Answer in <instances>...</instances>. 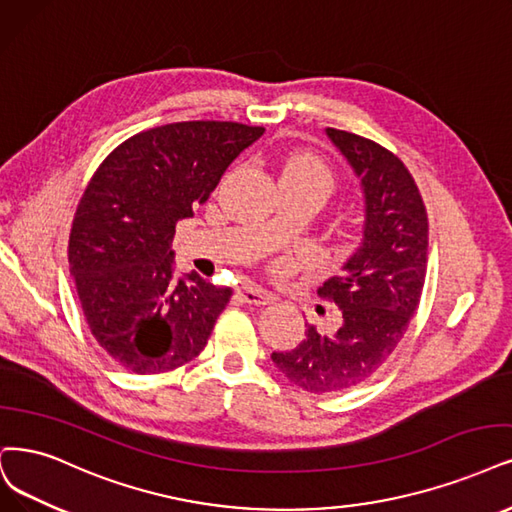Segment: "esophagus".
<instances>
[{
    "mask_svg": "<svg viewBox=\"0 0 512 512\" xmlns=\"http://www.w3.org/2000/svg\"><path fill=\"white\" fill-rule=\"evenodd\" d=\"M238 295L242 297L244 304H249V306H268V304H272V301H274V297L270 293L259 289L257 285H244V287H240Z\"/></svg>",
    "mask_w": 512,
    "mask_h": 512,
    "instance_id": "obj_1",
    "label": "esophagus"
}]
</instances>
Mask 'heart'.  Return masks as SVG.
I'll return each instance as SVG.
<instances>
[{
    "mask_svg": "<svg viewBox=\"0 0 512 512\" xmlns=\"http://www.w3.org/2000/svg\"><path fill=\"white\" fill-rule=\"evenodd\" d=\"M280 183H301L318 187L329 194L333 187V175L323 160L312 154H291L280 168Z\"/></svg>",
    "mask_w": 512,
    "mask_h": 512,
    "instance_id": "heart-1",
    "label": "heart"
}]
</instances>
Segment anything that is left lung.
Listing matches in <instances>:
<instances>
[{
  "mask_svg": "<svg viewBox=\"0 0 512 512\" xmlns=\"http://www.w3.org/2000/svg\"><path fill=\"white\" fill-rule=\"evenodd\" d=\"M327 135L361 177L367 215L344 274L318 289L342 310V327L327 335L308 325L297 348L272 352L287 380L312 394L350 390L380 371L420 306L428 263L426 206L401 158L354 132Z\"/></svg>",
  "mask_w": 512,
  "mask_h": 512,
  "instance_id": "left-lung-1",
  "label": "left lung"
}]
</instances>
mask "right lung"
<instances>
[{"label": "right lung", "instance_id": "1", "mask_svg": "<svg viewBox=\"0 0 512 512\" xmlns=\"http://www.w3.org/2000/svg\"><path fill=\"white\" fill-rule=\"evenodd\" d=\"M263 126L194 120L137 132L94 170L69 234V272L92 337L151 375L196 358L232 299L192 272L173 278L170 240Z\"/></svg>", "mask_w": 512, "mask_h": 512}]
</instances>
